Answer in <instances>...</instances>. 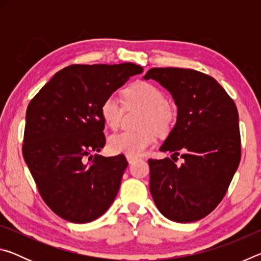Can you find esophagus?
Instances as JSON below:
<instances>
[{
    "label": "esophagus",
    "instance_id": "1",
    "mask_svg": "<svg viewBox=\"0 0 261 261\" xmlns=\"http://www.w3.org/2000/svg\"><path fill=\"white\" fill-rule=\"evenodd\" d=\"M137 159H138V158H136V156H126V160H127V162H129V163L135 162Z\"/></svg>",
    "mask_w": 261,
    "mask_h": 261
}]
</instances>
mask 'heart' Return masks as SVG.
Returning a JSON list of instances; mask_svg holds the SVG:
<instances>
[{
	"mask_svg": "<svg viewBox=\"0 0 261 261\" xmlns=\"http://www.w3.org/2000/svg\"><path fill=\"white\" fill-rule=\"evenodd\" d=\"M125 101L127 107L138 106L146 109L143 120L145 131H123L112 136L108 141L110 152L124 154L126 156H139L147 151L155 141L151 129L159 134H165L170 129L174 120V112L168 105L165 93L160 88L146 82H139L125 90ZM123 105L116 95H109L101 105V117L110 129H116L123 115Z\"/></svg>",
	"mask_w": 261,
	"mask_h": 261,
	"instance_id": "1",
	"label": "heart"
}]
</instances>
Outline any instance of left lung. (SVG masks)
<instances>
[{
  "mask_svg": "<svg viewBox=\"0 0 261 261\" xmlns=\"http://www.w3.org/2000/svg\"><path fill=\"white\" fill-rule=\"evenodd\" d=\"M169 92L177 118L160 147L179 155L149 159V191L158 210L176 222L208 215L226 194L241 161L238 112L213 77L192 69L153 68L144 76Z\"/></svg>",
  "mask_w": 261,
  "mask_h": 261,
  "instance_id": "obj_1",
  "label": "left lung"
}]
</instances>
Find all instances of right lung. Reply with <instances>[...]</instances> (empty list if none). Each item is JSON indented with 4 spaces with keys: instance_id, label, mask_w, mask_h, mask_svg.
Listing matches in <instances>:
<instances>
[{
    "instance_id": "right-lung-1",
    "label": "right lung",
    "mask_w": 261,
    "mask_h": 261,
    "mask_svg": "<svg viewBox=\"0 0 261 261\" xmlns=\"http://www.w3.org/2000/svg\"><path fill=\"white\" fill-rule=\"evenodd\" d=\"M141 72L134 63L70 65L31 100L23 156L42 199L62 219L91 222L115 200L125 156L90 154L106 144L101 105Z\"/></svg>"
}]
</instances>
